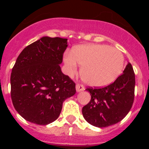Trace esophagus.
<instances>
[{
	"instance_id": "obj_1",
	"label": "esophagus",
	"mask_w": 149,
	"mask_h": 149,
	"mask_svg": "<svg viewBox=\"0 0 149 149\" xmlns=\"http://www.w3.org/2000/svg\"><path fill=\"white\" fill-rule=\"evenodd\" d=\"M76 89L77 92H80L84 90V87L83 85H81V84H76Z\"/></svg>"
}]
</instances>
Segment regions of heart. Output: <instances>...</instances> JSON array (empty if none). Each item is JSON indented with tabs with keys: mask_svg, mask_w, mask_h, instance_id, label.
I'll use <instances>...</instances> for the list:
<instances>
[{
	"mask_svg": "<svg viewBox=\"0 0 149 149\" xmlns=\"http://www.w3.org/2000/svg\"><path fill=\"white\" fill-rule=\"evenodd\" d=\"M69 76L76 73L79 64L84 82L94 87H104L115 81L124 66L120 50L107 45H83L73 47L63 57Z\"/></svg>",
	"mask_w": 149,
	"mask_h": 149,
	"instance_id": "heart-1",
	"label": "heart"
}]
</instances>
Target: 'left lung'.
Listing matches in <instances>:
<instances>
[{"label":"left lung","instance_id":"1","mask_svg":"<svg viewBox=\"0 0 149 149\" xmlns=\"http://www.w3.org/2000/svg\"><path fill=\"white\" fill-rule=\"evenodd\" d=\"M135 73L128 63L114 83L102 88H86L91 100L82 114L89 124L106 127L120 122L130 110L134 100Z\"/></svg>","mask_w":149,"mask_h":149}]
</instances>
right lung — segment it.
Listing matches in <instances>:
<instances>
[{"instance_id":"add662e5","label":"right lung","mask_w":149,"mask_h":149,"mask_svg":"<svg viewBox=\"0 0 149 149\" xmlns=\"http://www.w3.org/2000/svg\"><path fill=\"white\" fill-rule=\"evenodd\" d=\"M68 39L42 37L24 48L10 75L15 109L26 120L46 125L56 120L63 103L76 94V84L61 65Z\"/></svg>"}]
</instances>
